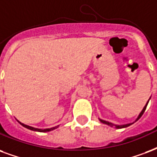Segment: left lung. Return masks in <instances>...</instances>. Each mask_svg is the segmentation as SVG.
<instances>
[{
    "label": "left lung",
    "mask_w": 157,
    "mask_h": 157,
    "mask_svg": "<svg viewBox=\"0 0 157 157\" xmlns=\"http://www.w3.org/2000/svg\"><path fill=\"white\" fill-rule=\"evenodd\" d=\"M148 102H149V101H147V105H145V107L143 108V110L141 111V112H140V115H139V117H138V118H137V119H136V121L139 120V119H140V117H141V116L143 115V113H144V112H145V111H146V109H147V104H148ZM100 121H101V122L104 123V124H106V125H109V126H113V124H111V123L109 122V121H106L101 120V119H100ZM132 124V123H130V124H126V125H123V126H116V127H117V128H118V129L124 128V127H127V126H131Z\"/></svg>",
    "instance_id": "obj_1"
}]
</instances>
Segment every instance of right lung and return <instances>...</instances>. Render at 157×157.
Returning a JSON list of instances; mask_svg holds the SVG:
<instances>
[{
	"mask_svg": "<svg viewBox=\"0 0 157 157\" xmlns=\"http://www.w3.org/2000/svg\"><path fill=\"white\" fill-rule=\"evenodd\" d=\"M21 123V122H20ZM21 125H22L24 127H25V128L27 129H30V130H31V131H36V132H50V131H52V130H53V129L56 128V127H53V128H49V129H44V130H42V129H37V128H34V127H31V126H26V125H25V124H23V123H21Z\"/></svg>",
	"mask_w": 157,
	"mask_h": 157,
	"instance_id": "1",
	"label": "right lung"
}]
</instances>
